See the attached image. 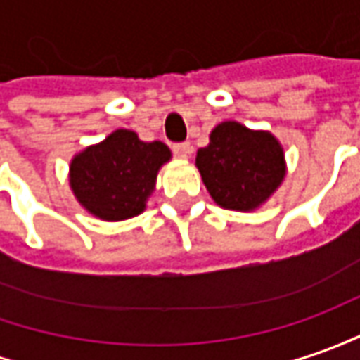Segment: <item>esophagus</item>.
I'll list each match as a JSON object with an SVG mask.
<instances>
[{"instance_id":"obj_1","label":"esophagus","mask_w":360,"mask_h":360,"mask_svg":"<svg viewBox=\"0 0 360 360\" xmlns=\"http://www.w3.org/2000/svg\"><path fill=\"white\" fill-rule=\"evenodd\" d=\"M173 153L181 158V160H189L191 153H193V146L189 141H183V143H173Z\"/></svg>"}]
</instances>
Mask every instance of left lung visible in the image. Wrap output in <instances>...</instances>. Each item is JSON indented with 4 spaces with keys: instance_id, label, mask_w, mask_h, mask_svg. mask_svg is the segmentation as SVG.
Wrapping results in <instances>:
<instances>
[{
    "instance_id": "1",
    "label": "left lung",
    "mask_w": 360,
    "mask_h": 360,
    "mask_svg": "<svg viewBox=\"0 0 360 360\" xmlns=\"http://www.w3.org/2000/svg\"><path fill=\"white\" fill-rule=\"evenodd\" d=\"M197 167L214 202L232 211L262 205L285 175L278 139L238 122H222L212 129L211 143L197 151Z\"/></svg>"
}]
</instances>
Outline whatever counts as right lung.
<instances>
[{
  "instance_id": "1",
  "label": "right lung",
  "mask_w": 360,
  "mask_h": 360,
  "mask_svg": "<svg viewBox=\"0 0 360 360\" xmlns=\"http://www.w3.org/2000/svg\"><path fill=\"white\" fill-rule=\"evenodd\" d=\"M171 151L161 141H141L129 129H116L70 163V187L88 212L104 221H124L146 209L158 171Z\"/></svg>"
}]
</instances>
